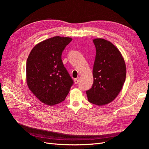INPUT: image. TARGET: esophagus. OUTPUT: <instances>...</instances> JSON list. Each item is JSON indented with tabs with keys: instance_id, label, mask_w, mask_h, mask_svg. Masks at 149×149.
I'll return each mask as SVG.
<instances>
[{
	"instance_id": "obj_1",
	"label": "esophagus",
	"mask_w": 149,
	"mask_h": 149,
	"mask_svg": "<svg viewBox=\"0 0 149 149\" xmlns=\"http://www.w3.org/2000/svg\"><path fill=\"white\" fill-rule=\"evenodd\" d=\"M79 77H78V78H75V79H74V83H75V84H78V82H79Z\"/></svg>"
}]
</instances>
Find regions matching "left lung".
I'll list each match as a JSON object with an SVG mask.
<instances>
[{
  "label": "left lung",
  "instance_id": "1",
  "mask_svg": "<svg viewBox=\"0 0 149 149\" xmlns=\"http://www.w3.org/2000/svg\"><path fill=\"white\" fill-rule=\"evenodd\" d=\"M93 41L96 49L94 81L86 93L90 102L102 106L112 102L120 93L125 80L126 68L121 53L112 43L102 38Z\"/></svg>",
  "mask_w": 149,
  "mask_h": 149
}]
</instances>
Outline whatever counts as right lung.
I'll return each mask as SVG.
<instances>
[{
    "label": "right lung",
    "instance_id": "1",
    "mask_svg": "<svg viewBox=\"0 0 149 149\" xmlns=\"http://www.w3.org/2000/svg\"><path fill=\"white\" fill-rule=\"evenodd\" d=\"M72 38L54 37L39 43L26 60V83L30 91L45 104L63 101L73 80L61 60L63 51Z\"/></svg>",
    "mask_w": 149,
    "mask_h": 149
}]
</instances>
